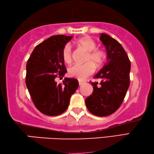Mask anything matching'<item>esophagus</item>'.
I'll use <instances>...</instances> for the list:
<instances>
[{"instance_id":"34e87169","label":"esophagus","mask_w":154,"mask_h":154,"mask_svg":"<svg viewBox=\"0 0 154 154\" xmlns=\"http://www.w3.org/2000/svg\"><path fill=\"white\" fill-rule=\"evenodd\" d=\"M79 85H80H80H82L84 84L85 82H84V81H80V80H79Z\"/></svg>"}]
</instances>
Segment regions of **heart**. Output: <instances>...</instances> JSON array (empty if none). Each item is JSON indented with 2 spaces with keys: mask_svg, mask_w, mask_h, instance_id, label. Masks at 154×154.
I'll list each match as a JSON object with an SVG mask.
<instances>
[{
  "mask_svg": "<svg viewBox=\"0 0 154 154\" xmlns=\"http://www.w3.org/2000/svg\"><path fill=\"white\" fill-rule=\"evenodd\" d=\"M75 44L86 50V63L74 65L69 69V75L79 80H84L95 72V66L100 68L104 65L106 54L104 50L97 48V43L89 37H85L75 41ZM62 59L65 63H70L72 60V52L69 44L65 45L62 50Z\"/></svg>",
  "mask_w": 154,
  "mask_h": 154,
  "instance_id": "obj_1",
  "label": "heart"
}]
</instances>
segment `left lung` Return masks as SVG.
Returning a JSON list of instances; mask_svg holds the SVG:
<instances>
[{
    "mask_svg": "<svg viewBox=\"0 0 154 154\" xmlns=\"http://www.w3.org/2000/svg\"><path fill=\"white\" fill-rule=\"evenodd\" d=\"M100 39L106 49L107 62L95 75L97 82L91 84L94 87L92 95L85 100L90 112L98 117L114 113L122 105L130 86L131 64L125 50L117 40L102 33Z\"/></svg>",
    "mask_w": 154,
    "mask_h": 154,
    "instance_id": "left-lung-1",
    "label": "left lung"
}]
</instances>
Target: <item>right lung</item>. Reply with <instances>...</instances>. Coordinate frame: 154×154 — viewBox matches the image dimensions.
<instances>
[{"label":"right lung","instance_id":"obj_1","mask_svg":"<svg viewBox=\"0 0 154 154\" xmlns=\"http://www.w3.org/2000/svg\"><path fill=\"white\" fill-rule=\"evenodd\" d=\"M72 38L63 35L49 37L35 48L27 61V89L35 107L44 115L57 116L64 112L79 87L75 79L66 78L59 85L55 81L67 72L62 50Z\"/></svg>","mask_w":154,"mask_h":154}]
</instances>
